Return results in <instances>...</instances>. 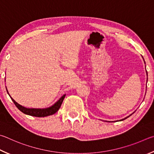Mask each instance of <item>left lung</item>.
<instances>
[{
	"label": "left lung",
	"instance_id": "8db88e82",
	"mask_svg": "<svg viewBox=\"0 0 154 154\" xmlns=\"http://www.w3.org/2000/svg\"><path fill=\"white\" fill-rule=\"evenodd\" d=\"M146 73H147V72H146ZM132 114H131V115H132ZM131 115H130V116H131ZM129 116H128V117H126V118H124V119H122V120H120V121H121V120H125V119H126V118H128Z\"/></svg>",
	"mask_w": 154,
	"mask_h": 154
}]
</instances>
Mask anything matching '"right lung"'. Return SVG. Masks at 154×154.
<instances>
[{"label": "right lung", "mask_w": 154, "mask_h": 154, "mask_svg": "<svg viewBox=\"0 0 154 154\" xmlns=\"http://www.w3.org/2000/svg\"><path fill=\"white\" fill-rule=\"evenodd\" d=\"M7 91L8 93L7 89ZM8 94H9V93H8ZM9 95L10 96L9 94ZM65 97H66V95H63L55 104L53 105L52 106L47 107V108H44V109L27 108V107H23L19 103H17V102H16L11 96L10 97L12 99L13 103H15V106L17 107L21 112H23V114L29 115V116H35V117H45V116H51L55 114V113L58 111L59 109L60 108L61 103L63 101Z\"/></svg>", "instance_id": "right-lung-1"}]
</instances>
